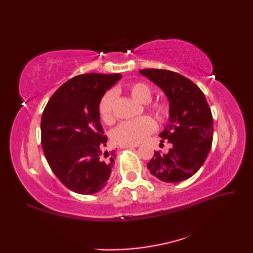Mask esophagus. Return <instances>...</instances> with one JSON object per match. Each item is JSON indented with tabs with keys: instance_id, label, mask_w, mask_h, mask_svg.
<instances>
[{
	"instance_id": "obj_1",
	"label": "esophagus",
	"mask_w": 253,
	"mask_h": 253,
	"mask_svg": "<svg viewBox=\"0 0 253 253\" xmlns=\"http://www.w3.org/2000/svg\"><path fill=\"white\" fill-rule=\"evenodd\" d=\"M138 144H126V146H122V149H132V148H137Z\"/></svg>"
}]
</instances>
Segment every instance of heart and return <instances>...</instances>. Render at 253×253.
I'll use <instances>...</instances> for the list:
<instances>
[{"label": "heart", "mask_w": 253, "mask_h": 253, "mask_svg": "<svg viewBox=\"0 0 253 253\" xmlns=\"http://www.w3.org/2000/svg\"><path fill=\"white\" fill-rule=\"evenodd\" d=\"M128 93L133 100L139 103H147L152 96V90L144 83H133L127 87ZM115 93L114 91H106L99 102V114L105 123H111L114 120L113 107H114ZM151 111L159 121H163L169 114L168 106L163 103H154L151 105ZM155 129V123L151 117L141 116L136 120L122 122L112 131L113 141L121 146L126 144H138L147 138L149 133Z\"/></svg>", "instance_id": "b5f03b06"}]
</instances>
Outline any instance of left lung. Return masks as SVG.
Segmentation results:
<instances>
[{"label":"left lung","instance_id":"8db88e82","mask_svg":"<svg viewBox=\"0 0 253 253\" xmlns=\"http://www.w3.org/2000/svg\"><path fill=\"white\" fill-rule=\"evenodd\" d=\"M165 93L169 103V124L160 133L168 140V153L154 152L148 163L153 176L165 182L190 178L206 161L213 139V117L203 92L191 80L166 69H141Z\"/></svg>","mask_w":253,"mask_h":253}]
</instances>
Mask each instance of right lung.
<instances>
[{"label": "right lung", "mask_w": 253, "mask_h": 253, "mask_svg": "<svg viewBox=\"0 0 253 253\" xmlns=\"http://www.w3.org/2000/svg\"><path fill=\"white\" fill-rule=\"evenodd\" d=\"M121 74H84L58 88L41 118V144L53 173L80 195L103 189L115 153L104 150L107 137L100 123L99 102Z\"/></svg>", "instance_id": "right-lung-1"}]
</instances>
